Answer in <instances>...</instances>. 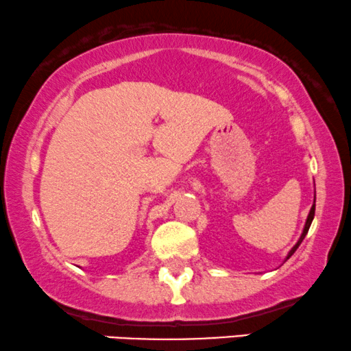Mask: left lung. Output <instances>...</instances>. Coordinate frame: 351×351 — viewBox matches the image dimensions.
<instances>
[{
  "instance_id": "left-lung-1",
  "label": "left lung",
  "mask_w": 351,
  "mask_h": 351,
  "mask_svg": "<svg viewBox=\"0 0 351 351\" xmlns=\"http://www.w3.org/2000/svg\"><path fill=\"white\" fill-rule=\"evenodd\" d=\"M314 214H315V204H312V208H311V210H309V216H307L306 226H304V230H302V234H301V239H299V240H298V243L294 245L293 248H291V252L288 253V256H286V260H288L289 256L293 255V253L298 250V247H299V245H301V242L304 240V237H306V235H307V232H309V227H311V223H312V219H314Z\"/></svg>"
}]
</instances>
